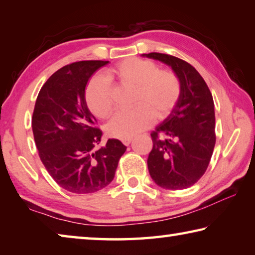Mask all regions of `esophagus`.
I'll list each match as a JSON object with an SVG mask.
<instances>
[{
	"instance_id": "esophagus-1",
	"label": "esophagus",
	"mask_w": 255,
	"mask_h": 255,
	"mask_svg": "<svg viewBox=\"0 0 255 255\" xmlns=\"http://www.w3.org/2000/svg\"><path fill=\"white\" fill-rule=\"evenodd\" d=\"M131 140H132V138H125V139H123V144L128 146L129 144L131 143Z\"/></svg>"
}]
</instances>
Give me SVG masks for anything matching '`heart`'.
I'll return each mask as SVG.
<instances>
[{
    "instance_id": "obj_1",
    "label": "heart",
    "mask_w": 255,
    "mask_h": 255,
    "mask_svg": "<svg viewBox=\"0 0 255 255\" xmlns=\"http://www.w3.org/2000/svg\"><path fill=\"white\" fill-rule=\"evenodd\" d=\"M107 77L135 88L132 102L136 107L116 114L107 126L108 133L119 139L131 138L149 128L155 117H167L182 93L179 75L170 68H159L150 59H124L108 71ZM85 101L94 116L107 119L114 111L110 82L105 76H94L86 85Z\"/></svg>"
}]
</instances>
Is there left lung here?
Instances as JSON below:
<instances>
[{"mask_svg":"<svg viewBox=\"0 0 255 255\" xmlns=\"http://www.w3.org/2000/svg\"><path fill=\"white\" fill-rule=\"evenodd\" d=\"M172 67L182 84L181 98L169 118L150 133L149 174L159 187L187 189L205 174L216 143L214 100L208 85L191 64L175 56L149 53Z\"/></svg>","mask_w":255,"mask_h":255,"instance_id":"left-lung-1","label":"left lung"}]
</instances>
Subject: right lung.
Masks as SVG:
<instances>
[{"mask_svg":"<svg viewBox=\"0 0 255 255\" xmlns=\"http://www.w3.org/2000/svg\"><path fill=\"white\" fill-rule=\"evenodd\" d=\"M107 60H81L55 72L42 85L31 126L42 164L59 187L93 193L115 178L127 147L118 139L100 144L102 130L85 101V86Z\"/></svg>","mask_w":255,"mask_h":255,"instance_id":"add662e5","label":"right lung"}]
</instances>
